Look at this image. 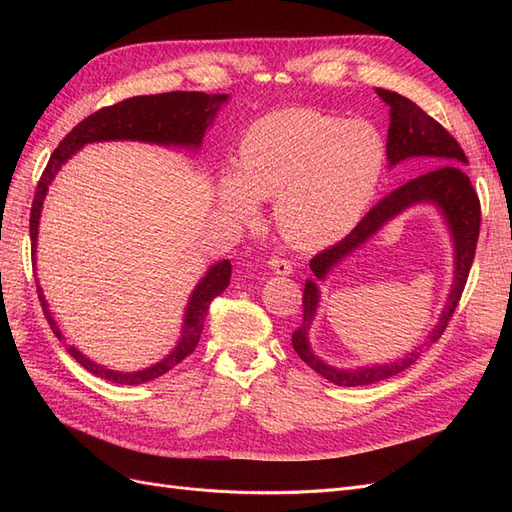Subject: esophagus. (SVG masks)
<instances>
[{
    "instance_id": "34e87169",
    "label": "esophagus",
    "mask_w": 512,
    "mask_h": 512,
    "mask_svg": "<svg viewBox=\"0 0 512 512\" xmlns=\"http://www.w3.org/2000/svg\"><path fill=\"white\" fill-rule=\"evenodd\" d=\"M269 267L273 269V273L277 275H290L292 273V262L282 258V256H271Z\"/></svg>"
}]
</instances>
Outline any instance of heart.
I'll use <instances>...</instances> for the list:
<instances>
[{
	"instance_id": "b5f03b06",
	"label": "heart",
	"mask_w": 512,
	"mask_h": 512,
	"mask_svg": "<svg viewBox=\"0 0 512 512\" xmlns=\"http://www.w3.org/2000/svg\"><path fill=\"white\" fill-rule=\"evenodd\" d=\"M380 134L314 108H284L256 119L239 143V173L220 179L232 218L254 215V198H275L273 220L294 247L312 250L344 237L378 190Z\"/></svg>"
}]
</instances>
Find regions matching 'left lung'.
Returning <instances> with one entry per match:
<instances>
[{"label": "left lung", "mask_w": 512, "mask_h": 512, "mask_svg": "<svg viewBox=\"0 0 512 512\" xmlns=\"http://www.w3.org/2000/svg\"><path fill=\"white\" fill-rule=\"evenodd\" d=\"M376 94L391 106V126H389V141H386V156L391 164H397L408 158H418L425 166H433L427 173L410 179L389 196H384L376 207H371L365 218L356 224L348 235L316 254L309 260V269L314 271L318 280H322L335 262L348 256L361 243H365L374 232L386 222L395 218L397 213L414 203H431L440 205L444 218L453 230L455 239V284L448 297V305L440 318V324L431 331L429 342L423 346H431L438 342L442 333L451 322L455 307L466 288L470 267L476 254L478 232H480V200L476 190L472 188L470 177L463 173L461 164H468L466 153L455 141V136L427 115L421 106H416L412 100L395 94L389 89H376ZM318 305V288L314 282H307L303 290V322L301 327L292 333V348L299 354V359L312 367L316 374L324 380H329L337 386H363L386 380L391 376L401 374V371L412 367L418 356L423 352V346L410 352L404 359L391 365H374L363 369H335L327 363H322L314 352L307 346V329L312 324Z\"/></svg>", "instance_id": "obj_1"}]
</instances>
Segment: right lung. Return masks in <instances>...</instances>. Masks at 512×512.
Instances as JSON below:
<instances>
[{"mask_svg":"<svg viewBox=\"0 0 512 512\" xmlns=\"http://www.w3.org/2000/svg\"><path fill=\"white\" fill-rule=\"evenodd\" d=\"M224 100H226L224 94L211 98L203 94V91H168V94H158V96H136V98L121 100L113 106L100 108V111H96L94 115L85 117L79 126H74L72 132L64 136V141L57 145V149L51 153L49 164H46V168L42 170V177L38 181L36 196L32 203V215H29V237H32L34 254H36L40 209L44 203L46 190H49V183L53 181L61 164H64L72 153L79 151L85 143L119 141V138L160 143V145L198 147L200 141H203L209 121L213 119L215 111H218V106ZM230 273H232L230 260H222L215 267H211L209 273L200 280V284L196 286L194 294L190 297L188 312H185L181 342L162 363H156L143 371H134V374H119V371H111L91 363L87 356H83L74 346L68 348L70 356H74V359L94 376H100L104 380H111L117 384H143L153 378L164 376L166 371L177 367L185 356H190L198 346L209 305L230 284ZM38 299L53 333L61 339V333L57 329L55 320L51 318L49 307H46L40 286H38Z\"/></svg>","mask_w":512,"mask_h":512,"instance_id":"obj_1","label":"right lung"}]
</instances>
